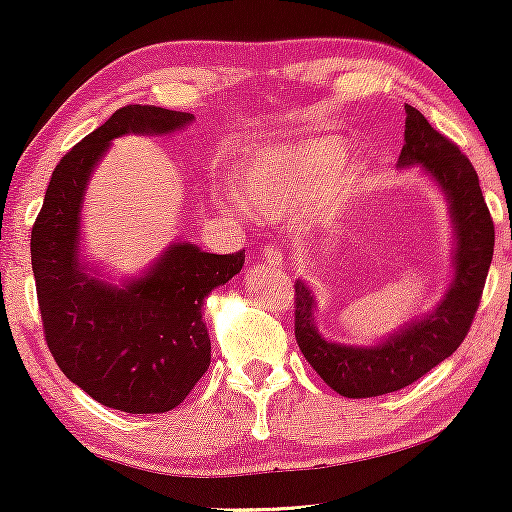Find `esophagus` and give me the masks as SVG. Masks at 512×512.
I'll list each match as a JSON object with an SVG mask.
<instances>
[{
	"instance_id": "esophagus-1",
	"label": "esophagus",
	"mask_w": 512,
	"mask_h": 512,
	"mask_svg": "<svg viewBox=\"0 0 512 512\" xmlns=\"http://www.w3.org/2000/svg\"><path fill=\"white\" fill-rule=\"evenodd\" d=\"M263 258L270 265H281L283 263V254H281V249L279 247H274V245H267L265 249H263Z\"/></svg>"
}]
</instances>
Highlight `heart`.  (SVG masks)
Masks as SVG:
<instances>
[{
  "label": "heart",
  "mask_w": 512,
  "mask_h": 512,
  "mask_svg": "<svg viewBox=\"0 0 512 512\" xmlns=\"http://www.w3.org/2000/svg\"><path fill=\"white\" fill-rule=\"evenodd\" d=\"M338 158L331 142L320 140L270 149L242 167L240 186L258 211L274 217H295L335 170ZM231 204L240 215L249 211L238 197Z\"/></svg>",
  "instance_id": "heart-1"
}]
</instances>
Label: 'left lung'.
Instances as JSON below:
<instances>
[{
    "mask_svg": "<svg viewBox=\"0 0 512 512\" xmlns=\"http://www.w3.org/2000/svg\"><path fill=\"white\" fill-rule=\"evenodd\" d=\"M399 165H422L438 181L451 208L456 233L454 281L433 313L410 322L376 347L329 342L315 326V297L295 283V338L301 354L338 395L379 397L422 379L465 340L481 304L494 251V224L469 158L429 120L406 104L404 147Z\"/></svg>",
    "mask_w": 512,
    "mask_h": 512,
    "instance_id": "1",
    "label": "left lung"
}]
</instances>
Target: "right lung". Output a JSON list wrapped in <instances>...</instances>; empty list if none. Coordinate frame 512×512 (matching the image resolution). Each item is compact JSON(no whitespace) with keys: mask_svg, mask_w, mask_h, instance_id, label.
<instances>
[{"mask_svg":"<svg viewBox=\"0 0 512 512\" xmlns=\"http://www.w3.org/2000/svg\"><path fill=\"white\" fill-rule=\"evenodd\" d=\"M192 113L129 104L88 133L56 165L31 229V267L47 347L61 372L108 408L156 415L177 408L211 365L201 306L245 263L174 242L147 274L124 286L90 276L79 258L83 190L111 140L172 133Z\"/></svg>","mask_w":512,"mask_h":512,"instance_id":"right-lung-1","label":"right lung"}]
</instances>
